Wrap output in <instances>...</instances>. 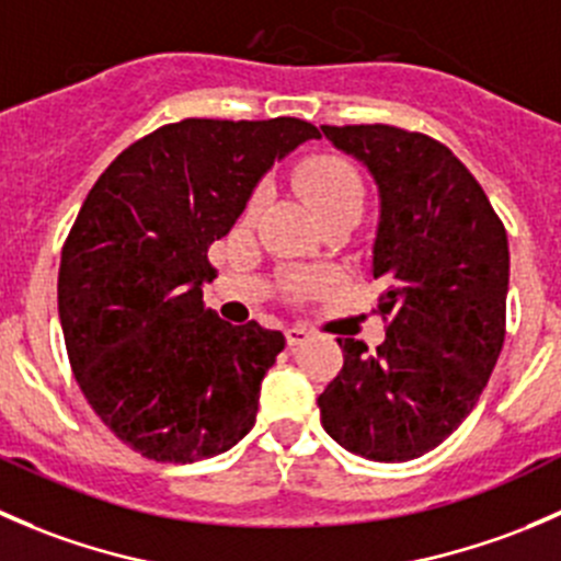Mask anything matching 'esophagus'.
<instances>
[{
    "instance_id": "34e87169",
    "label": "esophagus",
    "mask_w": 561,
    "mask_h": 561,
    "mask_svg": "<svg viewBox=\"0 0 561 561\" xmlns=\"http://www.w3.org/2000/svg\"><path fill=\"white\" fill-rule=\"evenodd\" d=\"M308 337H310V332L302 330V327H288V330H286V343H288V348H291V352L297 346H302Z\"/></svg>"
}]
</instances>
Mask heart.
Returning a JSON list of instances; mask_svg holds the SVG:
<instances>
[{"mask_svg":"<svg viewBox=\"0 0 561 561\" xmlns=\"http://www.w3.org/2000/svg\"><path fill=\"white\" fill-rule=\"evenodd\" d=\"M297 180L299 193L305 196V202L321 215L332 213V209L341 207H357L363 204V180H359L357 169L348 163L341 154H313V158H305L297 165ZM262 209V193H253L251 202H248V218ZM324 286V275H302V278L294 280V288L302 294L316 291V288Z\"/></svg>","mask_w":561,"mask_h":561,"instance_id":"heart-1","label":"heart"}]
</instances>
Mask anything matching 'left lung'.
I'll return each mask as SVG.
<instances>
[{
    "label": "left lung",
    "instance_id": "8db88e82",
    "mask_svg": "<svg viewBox=\"0 0 561 561\" xmlns=\"http://www.w3.org/2000/svg\"><path fill=\"white\" fill-rule=\"evenodd\" d=\"M379 187L370 275L385 283V343L337 337L343 368L321 425L370 461H412L474 409L504 343L507 231L480 182L436 138L392 125H321Z\"/></svg>",
    "mask_w": 561,
    "mask_h": 561
}]
</instances>
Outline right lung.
<instances>
[{"label": "right lung", "instance_id": "obj_1", "mask_svg": "<svg viewBox=\"0 0 561 561\" xmlns=\"http://www.w3.org/2000/svg\"><path fill=\"white\" fill-rule=\"evenodd\" d=\"M308 138L294 116L182 119L130 144L87 196L59 264L65 346L94 414L144 458L220 456L256 423L286 337L204 308L207 251Z\"/></svg>", "mask_w": 561, "mask_h": 561}]
</instances>
